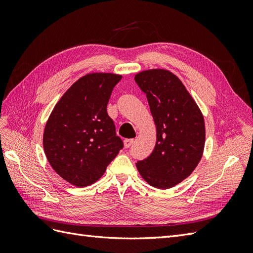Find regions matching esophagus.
Returning <instances> with one entry per match:
<instances>
[{
	"label": "esophagus",
	"mask_w": 253,
	"mask_h": 253,
	"mask_svg": "<svg viewBox=\"0 0 253 253\" xmlns=\"http://www.w3.org/2000/svg\"><path fill=\"white\" fill-rule=\"evenodd\" d=\"M124 143H125V148L128 149L134 143V139H125Z\"/></svg>",
	"instance_id": "esophagus-1"
}]
</instances>
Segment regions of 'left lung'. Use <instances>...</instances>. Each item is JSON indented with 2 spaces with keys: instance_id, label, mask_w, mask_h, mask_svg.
I'll use <instances>...</instances> for the list:
<instances>
[{
  "instance_id": "8db88e82",
  "label": "left lung",
  "mask_w": 253,
  "mask_h": 253,
  "mask_svg": "<svg viewBox=\"0 0 253 253\" xmlns=\"http://www.w3.org/2000/svg\"><path fill=\"white\" fill-rule=\"evenodd\" d=\"M135 82L147 95L157 131L154 150L137 162V169L152 187L172 188L193 172L203 156V114L181 81L169 71H144L135 76Z\"/></svg>"
}]
</instances>
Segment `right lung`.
Returning <instances> with one entry per match:
<instances>
[{
  "label": "right lung",
  "mask_w": 253,
  "mask_h": 253,
  "mask_svg": "<svg viewBox=\"0 0 253 253\" xmlns=\"http://www.w3.org/2000/svg\"><path fill=\"white\" fill-rule=\"evenodd\" d=\"M115 74H88L66 90L44 129L43 147L52 169L76 187L97 181L124 148L106 112Z\"/></svg>",
  "instance_id": "add662e5"
}]
</instances>
